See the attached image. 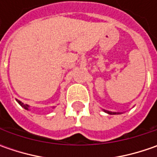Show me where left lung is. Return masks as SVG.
Returning a JSON list of instances; mask_svg holds the SVG:
<instances>
[{
  "label": "left lung",
  "instance_id": "obj_1",
  "mask_svg": "<svg viewBox=\"0 0 157 157\" xmlns=\"http://www.w3.org/2000/svg\"><path fill=\"white\" fill-rule=\"evenodd\" d=\"M102 110L106 113H108V114H121V113H120V112H111L108 111V110H105V109H102Z\"/></svg>",
  "mask_w": 157,
  "mask_h": 157
}]
</instances>
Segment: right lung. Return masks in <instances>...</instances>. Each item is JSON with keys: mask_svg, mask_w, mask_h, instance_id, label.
I'll list each match as a JSON object with an SVG mask.
<instances>
[{"mask_svg": "<svg viewBox=\"0 0 157 157\" xmlns=\"http://www.w3.org/2000/svg\"><path fill=\"white\" fill-rule=\"evenodd\" d=\"M16 101L19 103V105H21V106H22L24 109H26V110H28V111H29L30 110V105H27V104H24V103H22L21 101H20L19 100H16ZM56 106H52V108H55Z\"/></svg>", "mask_w": 157, "mask_h": 157, "instance_id": "right-lung-1", "label": "right lung"}]
</instances>
